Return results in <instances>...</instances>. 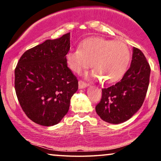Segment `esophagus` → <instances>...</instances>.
Listing matches in <instances>:
<instances>
[{
  "label": "esophagus",
  "instance_id": "34e87169",
  "mask_svg": "<svg viewBox=\"0 0 161 161\" xmlns=\"http://www.w3.org/2000/svg\"><path fill=\"white\" fill-rule=\"evenodd\" d=\"M89 85L88 84V83L83 82L82 80H79V88H86V87H88Z\"/></svg>",
  "mask_w": 161,
  "mask_h": 161
}]
</instances>
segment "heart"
<instances>
[{
    "instance_id": "b5f03b06",
    "label": "heart",
    "mask_w": 161,
    "mask_h": 161,
    "mask_svg": "<svg viewBox=\"0 0 161 161\" xmlns=\"http://www.w3.org/2000/svg\"><path fill=\"white\" fill-rule=\"evenodd\" d=\"M69 68L75 73L91 66L92 75L112 83L123 76L130 60V52L125 43L103 38H90L81 43L79 49H71L66 55Z\"/></svg>"
}]
</instances>
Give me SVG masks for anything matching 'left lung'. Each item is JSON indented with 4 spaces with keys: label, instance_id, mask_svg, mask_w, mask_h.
Here are the masks:
<instances>
[{
    "label": "left lung",
    "instance_id": "8db88e82",
    "mask_svg": "<svg viewBox=\"0 0 161 161\" xmlns=\"http://www.w3.org/2000/svg\"><path fill=\"white\" fill-rule=\"evenodd\" d=\"M150 73V65L144 53L133 47L130 67L123 79L112 86L102 88L101 101L95 107L97 115L112 124L130 119L145 101Z\"/></svg>",
    "mask_w": 161,
    "mask_h": 161
}]
</instances>
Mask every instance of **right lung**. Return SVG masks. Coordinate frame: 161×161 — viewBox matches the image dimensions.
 <instances>
[{
	"label": "right lung",
	"mask_w": 161,
	"mask_h": 161,
	"mask_svg": "<svg viewBox=\"0 0 161 161\" xmlns=\"http://www.w3.org/2000/svg\"><path fill=\"white\" fill-rule=\"evenodd\" d=\"M70 33L46 40L28 50L15 69V90L20 106L34 123L51 126L67 114L78 80L67 66Z\"/></svg>",
	"instance_id": "1"
}]
</instances>
